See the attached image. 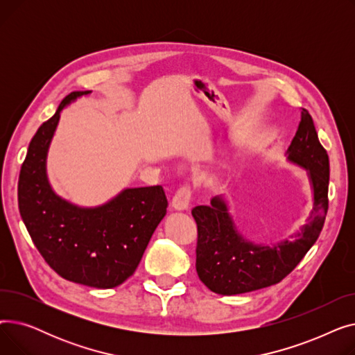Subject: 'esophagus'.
<instances>
[{"instance_id": "34e87169", "label": "esophagus", "mask_w": 355, "mask_h": 355, "mask_svg": "<svg viewBox=\"0 0 355 355\" xmlns=\"http://www.w3.org/2000/svg\"><path fill=\"white\" fill-rule=\"evenodd\" d=\"M191 194L193 191L190 185H182V187H180L173 197V207L175 210H187L190 206Z\"/></svg>"}]
</instances>
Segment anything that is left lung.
Segmentation results:
<instances>
[{
	"mask_svg": "<svg viewBox=\"0 0 355 355\" xmlns=\"http://www.w3.org/2000/svg\"><path fill=\"white\" fill-rule=\"evenodd\" d=\"M301 109V123L288 149V158L309 171L313 187V210L301 233L273 248L256 246L239 236L220 197H214L210 206L191 210L197 223L196 269L200 281L218 295L246 293L279 284L320 237L328 211L329 158L309 112Z\"/></svg>",
	"mask_w": 355,
	"mask_h": 355,
	"instance_id": "8db88e82",
	"label": "left lung"
}]
</instances>
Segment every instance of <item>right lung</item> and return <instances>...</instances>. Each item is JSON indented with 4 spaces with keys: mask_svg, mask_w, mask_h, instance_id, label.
I'll return each instance as SVG.
<instances>
[{
    "mask_svg": "<svg viewBox=\"0 0 355 355\" xmlns=\"http://www.w3.org/2000/svg\"><path fill=\"white\" fill-rule=\"evenodd\" d=\"M85 93L67 95L37 129L18 178V209L34 246L55 273L109 289L134 275L168 201L161 185L128 189L96 209H79L53 193L46 175L47 148L62 109Z\"/></svg>",
    "mask_w": 355,
    "mask_h": 355,
    "instance_id": "1",
    "label": "right lung"
}]
</instances>
